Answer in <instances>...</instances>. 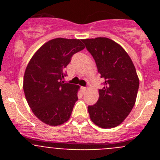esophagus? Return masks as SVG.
<instances>
[{
    "instance_id": "34e87169",
    "label": "esophagus",
    "mask_w": 160,
    "mask_h": 160,
    "mask_svg": "<svg viewBox=\"0 0 160 160\" xmlns=\"http://www.w3.org/2000/svg\"><path fill=\"white\" fill-rule=\"evenodd\" d=\"M81 90H82V93H85V92H86V91H87V87H81Z\"/></svg>"
}]
</instances>
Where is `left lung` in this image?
I'll return each instance as SVG.
<instances>
[{"instance_id": "8db88e82", "label": "left lung", "mask_w": 160, "mask_h": 160, "mask_svg": "<svg viewBox=\"0 0 160 160\" xmlns=\"http://www.w3.org/2000/svg\"><path fill=\"white\" fill-rule=\"evenodd\" d=\"M104 79L98 101L89 106L90 118L102 128H115L135 106L139 80L131 58L119 44L107 38L83 39Z\"/></svg>"}]
</instances>
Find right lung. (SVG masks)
I'll return each mask as SVG.
<instances>
[{
	"instance_id": "obj_1",
	"label": "right lung",
	"mask_w": 160,
	"mask_h": 160,
	"mask_svg": "<svg viewBox=\"0 0 160 160\" xmlns=\"http://www.w3.org/2000/svg\"><path fill=\"white\" fill-rule=\"evenodd\" d=\"M79 39L55 38L33 54L25 69L23 90L35 116L49 126H59L70 118L80 87L62 81L71 57L85 48Z\"/></svg>"
}]
</instances>
